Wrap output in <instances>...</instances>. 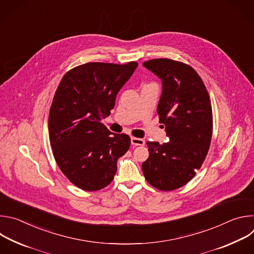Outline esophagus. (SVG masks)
Wrapping results in <instances>:
<instances>
[{"label": "esophagus", "mask_w": 254, "mask_h": 254, "mask_svg": "<svg viewBox=\"0 0 254 254\" xmlns=\"http://www.w3.org/2000/svg\"><path fill=\"white\" fill-rule=\"evenodd\" d=\"M130 140H131V144H133V146H143L144 144V140L142 138L132 136L130 138Z\"/></svg>", "instance_id": "esophagus-1"}]
</instances>
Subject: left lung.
I'll return each instance as SVG.
<instances>
[{"mask_svg": "<svg viewBox=\"0 0 254 254\" xmlns=\"http://www.w3.org/2000/svg\"><path fill=\"white\" fill-rule=\"evenodd\" d=\"M142 65L162 80L157 113L170 141H147L150 156L141 169L153 187L172 191L193 179L207 156L213 129L211 101L190 65L168 58Z\"/></svg>", "mask_w": 254, "mask_h": 254, "instance_id": "left-lung-1", "label": "left lung"}]
</instances>
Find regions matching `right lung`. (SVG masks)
I'll return each mask as SVG.
<instances>
[{
  "instance_id": "1",
  "label": "right lung",
  "mask_w": 254,
  "mask_h": 254,
  "mask_svg": "<svg viewBox=\"0 0 254 254\" xmlns=\"http://www.w3.org/2000/svg\"><path fill=\"white\" fill-rule=\"evenodd\" d=\"M137 65L85 63L66 72L56 89L48 121L53 156L66 178L84 191L110 185L118 159L129 149L127 134L114 133L100 122L111 115Z\"/></svg>"
}]
</instances>
